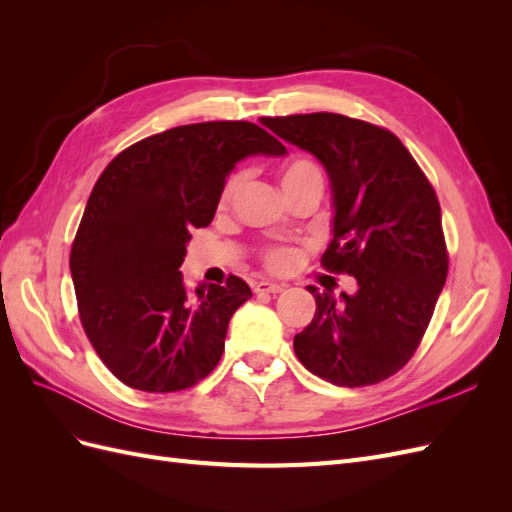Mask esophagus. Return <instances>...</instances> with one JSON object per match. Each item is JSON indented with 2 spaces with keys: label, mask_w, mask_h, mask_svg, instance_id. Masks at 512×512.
<instances>
[{
  "label": "esophagus",
  "mask_w": 512,
  "mask_h": 512,
  "mask_svg": "<svg viewBox=\"0 0 512 512\" xmlns=\"http://www.w3.org/2000/svg\"><path fill=\"white\" fill-rule=\"evenodd\" d=\"M252 288H254V292H256V294H280V292L284 290V286H280V284H273V282H265V280H262V282H256Z\"/></svg>",
  "instance_id": "esophagus-1"
}]
</instances>
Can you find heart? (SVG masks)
I'll return each instance as SVG.
<instances>
[{"label": "heart", "instance_id": "1", "mask_svg": "<svg viewBox=\"0 0 512 512\" xmlns=\"http://www.w3.org/2000/svg\"><path fill=\"white\" fill-rule=\"evenodd\" d=\"M280 179H282V185L286 194H292L294 190L303 188V185H309V183H316V185H322V175L320 170L314 162L309 160H292L288 162L282 173H280ZM243 183V177L241 175H232L226 183H224V190H222V203H228V200L235 198V194L239 192ZM299 262V250H294V247H271V250L265 252V265L271 269V271H288L290 267H294Z\"/></svg>", "mask_w": 512, "mask_h": 512}]
</instances>
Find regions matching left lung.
Returning <instances> with one entry per match:
<instances>
[{
    "label": "left lung",
    "instance_id": "left-lung-1",
    "mask_svg": "<svg viewBox=\"0 0 512 512\" xmlns=\"http://www.w3.org/2000/svg\"><path fill=\"white\" fill-rule=\"evenodd\" d=\"M260 123L327 170L335 215L322 267L356 280L339 299L307 286L316 314L294 352L331 384H378L412 359L446 282L438 196L404 143L374 123L337 113Z\"/></svg>",
    "mask_w": 512,
    "mask_h": 512
}]
</instances>
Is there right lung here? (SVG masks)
Listing matches in <instances>:
<instances>
[{
    "label": "right lung",
    "instance_id": "right-lung-1",
    "mask_svg": "<svg viewBox=\"0 0 512 512\" xmlns=\"http://www.w3.org/2000/svg\"><path fill=\"white\" fill-rule=\"evenodd\" d=\"M284 153L256 123L205 121L143 138L104 168L70 273L91 346L130 389H190L220 363L228 322L252 290L230 275L190 292L179 271L185 245L192 228L211 224L237 162Z\"/></svg>",
    "mask_w": 512,
    "mask_h": 512
}]
</instances>
